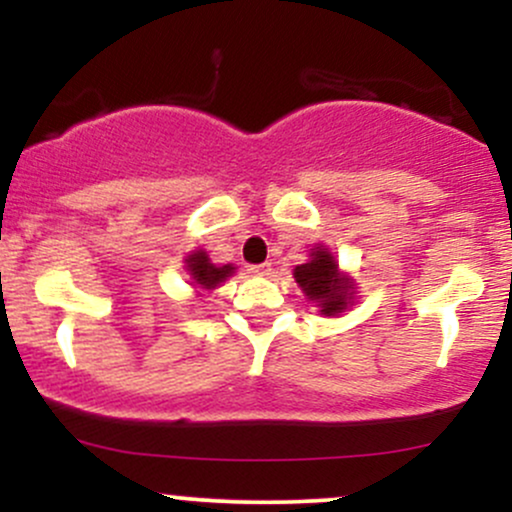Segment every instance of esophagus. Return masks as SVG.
Segmentation results:
<instances>
[{"instance_id":"esophagus-1","label":"esophagus","mask_w":512,"mask_h":512,"mask_svg":"<svg viewBox=\"0 0 512 512\" xmlns=\"http://www.w3.org/2000/svg\"><path fill=\"white\" fill-rule=\"evenodd\" d=\"M250 272H252V274H257V276H269V274H272V262L252 264V267H250Z\"/></svg>"}]
</instances>
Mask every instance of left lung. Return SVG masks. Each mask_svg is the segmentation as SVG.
<instances>
[{"instance_id":"obj_1","label":"left lung","mask_w":512,"mask_h":512,"mask_svg":"<svg viewBox=\"0 0 512 512\" xmlns=\"http://www.w3.org/2000/svg\"><path fill=\"white\" fill-rule=\"evenodd\" d=\"M298 286L305 291L310 301L320 303V313L337 315L342 313L349 303V289L351 281L342 279L337 272V262L325 248L313 252V260L296 267Z\"/></svg>"}]
</instances>
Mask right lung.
Here are the masks:
<instances>
[{"label": "right lung", "mask_w": 512, "mask_h": 512, "mask_svg": "<svg viewBox=\"0 0 512 512\" xmlns=\"http://www.w3.org/2000/svg\"><path fill=\"white\" fill-rule=\"evenodd\" d=\"M187 269H190V276H192V281H195V284L202 286V289H214V286L221 284L226 276H231L233 269H236V267H231V264L216 267V264L209 262L207 252L197 250L195 255L187 257Z\"/></svg>", "instance_id": "add662e5"}]
</instances>
